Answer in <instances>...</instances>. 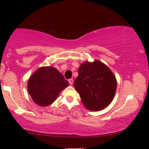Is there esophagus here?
I'll use <instances>...</instances> for the list:
<instances>
[{
    "mask_svg": "<svg viewBox=\"0 0 149 149\" xmlns=\"http://www.w3.org/2000/svg\"><path fill=\"white\" fill-rule=\"evenodd\" d=\"M68 81H69V84L70 85H73V84H74V80H73L72 79H70L68 80Z\"/></svg>",
    "mask_w": 149,
    "mask_h": 149,
    "instance_id": "1",
    "label": "esophagus"
}]
</instances>
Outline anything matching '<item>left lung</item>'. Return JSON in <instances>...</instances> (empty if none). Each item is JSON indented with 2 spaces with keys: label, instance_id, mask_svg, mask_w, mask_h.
<instances>
[{
  "label": "left lung",
  "instance_id": "8db88e82",
  "mask_svg": "<svg viewBox=\"0 0 149 149\" xmlns=\"http://www.w3.org/2000/svg\"><path fill=\"white\" fill-rule=\"evenodd\" d=\"M74 86L87 109L100 111L114 99L117 80L107 65L95 60L80 65Z\"/></svg>",
  "mask_w": 149,
  "mask_h": 149
}]
</instances>
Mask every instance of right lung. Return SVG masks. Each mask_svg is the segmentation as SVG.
I'll list each match as a JSON object with an SVG mask.
<instances>
[{"instance_id":"obj_1","label":"right lung","mask_w":149,"mask_h":149,"mask_svg":"<svg viewBox=\"0 0 149 149\" xmlns=\"http://www.w3.org/2000/svg\"><path fill=\"white\" fill-rule=\"evenodd\" d=\"M69 85L61 73L52 66L41 67L27 81V91L35 103L48 107L56 100L60 93Z\"/></svg>"}]
</instances>
